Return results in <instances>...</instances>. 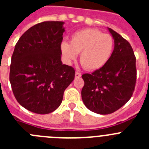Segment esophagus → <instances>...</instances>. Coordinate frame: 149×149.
<instances>
[{
    "instance_id": "1",
    "label": "esophagus",
    "mask_w": 149,
    "mask_h": 149,
    "mask_svg": "<svg viewBox=\"0 0 149 149\" xmlns=\"http://www.w3.org/2000/svg\"><path fill=\"white\" fill-rule=\"evenodd\" d=\"M81 74L79 73V72H75V77H81Z\"/></svg>"
}]
</instances>
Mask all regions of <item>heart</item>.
<instances>
[{"label": "heart", "instance_id": "1", "mask_svg": "<svg viewBox=\"0 0 149 149\" xmlns=\"http://www.w3.org/2000/svg\"><path fill=\"white\" fill-rule=\"evenodd\" d=\"M113 48L114 40L111 36L91 28L74 33L70 43L63 41L60 44L62 56L65 63H72L80 53L81 65L89 71L98 70L106 65Z\"/></svg>", "mask_w": 149, "mask_h": 149}]
</instances>
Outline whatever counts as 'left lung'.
I'll return each instance as SVG.
<instances>
[{
	"instance_id": "obj_1",
	"label": "left lung",
	"mask_w": 149,
	"mask_h": 149,
	"mask_svg": "<svg viewBox=\"0 0 149 149\" xmlns=\"http://www.w3.org/2000/svg\"><path fill=\"white\" fill-rule=\"evenodd\" d=\"M114 39L111 57L100 69L84 74L81 97L85 106L95 113L116 111L132 96L136 80V57L130 43L111 28Z\"/></svg>"
}]
</instances>
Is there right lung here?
<instances>
[{
    "label": "right lung",
    "instance_id": "obj_1",
    "mask_svg": "<svg viewBox=\"0 0 149 149\" xmlns=\"http://www.w3.org/2000/svg\"><path fill=\"white\" fill-rule=\"evenodd\" d=\"M63 24L44 22L33 26L13 51L10 72L13 94L23 107L35 113L48 114L58 108L74 78V69L61 61Z\"/></svg>",
    "mask_w": 149,
    "mask_h": 149
}]
</instances>
